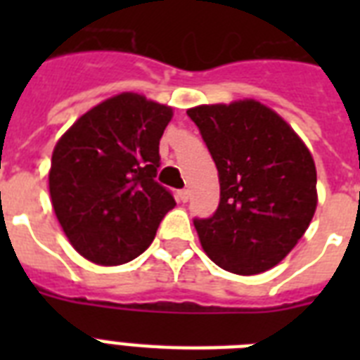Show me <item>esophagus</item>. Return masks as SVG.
Masks as SVG:
<instances>
[{"label": "esophagus", "mask_w": 360, "mask_h": 360, "mask_svg": "<svg viewBox=\"0 0 360 360\" xmlns=\"http://www.w3.org/2000/svg\"><path fill=\"white\" fill-rule=\"evenodd\" d=\"M188 196H191V194H188V191H186V188H181V191H177V202H188Z\"/></svg>", "instance_id": "obj_1"}]
</instances>
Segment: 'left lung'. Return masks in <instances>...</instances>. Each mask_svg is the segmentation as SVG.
<instances>
[{"instance_id": "8db88e82", "label": "left lung", "mask_w": 360, "mask_h": 360, "mask_svg": "<svg viewBox=\"0 0 360 360\" xmlns=\"http://www.w3.org/2000/svg\"><path fill=\"white\" fill-rule=\"evenodd\" d=\"M186 114L219 169V209L194 220L203 250L243 276L274 267L316 213L318 177L308 147L276 112L252 98Z\"/></svg>"}]
</instances>
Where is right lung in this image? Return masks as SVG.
I'll list each match as a JSON object with an SVG mask.
<instances>
[{
  "label": "right lung",
  "mask_w": 360,
  "mask_h": 360,
  "mask_svg": "<svg viewBox=\"0 0 360 360\" xmlns=\"http://www.w3.org/2000/svg\"><path fill=\"white\" fill-rule=\"evenodd\" d=\"M172 108L136 93L97 104L56 143L50 196L70 245L98 265H121L151 245L175 200L158 185V143Z\"/></svg>",
  "instance_id": "add662e5"
}]
</instances>
